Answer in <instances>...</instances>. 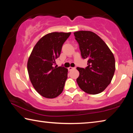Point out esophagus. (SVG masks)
I'll use <instances>...</instances> for the list:
<instances>
[{"mask_svg": "<svg viewBox=\"0 0 133 133\" xmlns=\"http://www.w3.org/2000/svg\"><path fill=\"white\" fill-rule=\"evenodd\" d=\"M75 69V67H69V68H68V70H69V71H71V70H73V69Z\"/></svg>", "mask_w": 133, "mask_h": 133, "instance_id": "34e87169", "label": "esophagus"}]
</instances>
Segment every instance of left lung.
Segmentation results:
<instances>
[{"label": "left lung", "instance_id": "1", "mask_svg": "<svg viewBox=\"0 0 133 133\" xmlns=\"http://www.w3.org/2000/svg\"><path fill=\"white\" fill-rule=\"evenodd\" d=\"M79 44L81 55L88 60L86 68L77 67L76 79L80 88L90 94L102 93L111 83L115 71V58L105 43L93 31L74 33Z\"/></svg>", "mask_w": 133, "mask_h": 133}]
</instances>
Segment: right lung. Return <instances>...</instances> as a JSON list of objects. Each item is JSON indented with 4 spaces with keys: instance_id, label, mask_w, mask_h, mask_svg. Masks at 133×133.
I'll list each match as a JSON object with an SVG mask.
<instances>
[{
    "instance_id": "add662e5",
    "label": "right lung",
    "mask_w": 133,
    "mask_h": 133,
    "mask_svg": "<svg viewBox=\"0 0 133 133\" xmlns=\"http://www.w3.org/2000/svg\"><path fill=\"white\" fill-rule=\"evenodd\" d=\"M71 32H52L37 42L29 56L28 71L33 87L42 96L53 98L63 90L68 69L53 67Z\"/></svg>"
}]
</instances>
